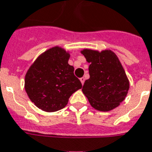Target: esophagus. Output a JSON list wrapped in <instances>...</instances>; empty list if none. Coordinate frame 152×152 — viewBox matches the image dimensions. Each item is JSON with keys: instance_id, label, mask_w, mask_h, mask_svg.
Wrapping results in <instances>:
<instances>
[{"instance_id": "obj_1", "label": "esophagus", "mask_w": 152, "mask_h": 152, "mask_svg": "<svg viewBox=\"0 0 152 152\" xmlns=\"http://www.w3.org/2000/svg\"><path fill=\"white\" fill-rule=\"evenodd\" d=\"M80 81H81V83H82V84H84V82H85V78H84V77H81L80 78Z\"/></svg>"}]
</instances>
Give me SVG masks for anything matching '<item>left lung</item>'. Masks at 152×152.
I'll return each mask as SVG.
<instances>
[{
  "mask_svg": "<svg viewBox=\"0 0 152 152\" xmlns=\"http://www.w3.org/2000/svg\"><path fill=\"white\" fill-rule=\"evenodd\" d=\"M90 64V78L85 81L83 94L90 104L100 111H109L119 106L126 98L130 84L124 67L113 51H81Z\"/></svg>",
  "mask_w": 152,
  "mask_h": 152,
  "instance_id": "8db88e82",
  "label": "left lung"
}]
</instances>
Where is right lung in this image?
Instances as JSON below:
<instances>
[{
    "label": "right lung",
    "instance_id": "1",
    "mask_svg": "<svg viewBox=\"0 0 152 152\" xmlns=\"http://www.w3.org/2000/svg\"><path fill=\"white\" fill-rule=\"evenodd\" d=\"M69 53L59 46L42 53L29 67L25 77L28 98L41 110L54 112L64 108L69 97L82 88L80 80L69 65Z\"/></svg>",
    "mask_w": 152,
    "mask_h": 152
}]
</instances>
